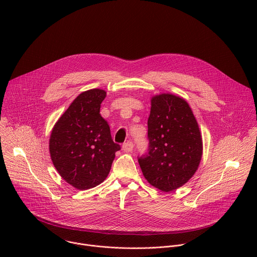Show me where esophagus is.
I'll use <instances>...</instances> for the list:
<instances>
[{
    "mask_svg": "<svg viewBox=\"0 0 257 257\" xmlns=\"http://www.w3.org/2000/svg\"><path fill=\"white\" fill-rule=\"evenodd\" d=\"M122 149H123V151H124L125 153H130V152H132V150H133V143H132L131 141H127V142H125V143L123 144Z\"/></svg>",
    "mask_w": 257,
    "mask_h": 257,
    "instance_id": "obj_1",
    "label": "esophagus"
}]
</instances>
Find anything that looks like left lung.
<instances>
[{"instance_id":"8db88e82","label":"left lung","mask_w":257,"mask_h":257,"mask_svg":"<svg viewBox=\"0 0 257 257\" xmlns=\"http://www.w3.org/2000/svg\"><path fill=\"white\" fill-rule=\"evenodd\" d=\"M148 128L149 149L138 157L143 176L160 190L174 191L199 166L202 140L198 124L184 99L164 93L152 98Z\"/></svg>"}]
</instances>
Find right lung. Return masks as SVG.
<instances>
[{"label": "right lung", "mask_w": 257, "mask_h": 257, "mask_svg": "<svg viewBox=\"0 0 257 257\" xmlns=\"http://www.w3.org/2000/svg\"><path fill=\"white\" fill-rule=\"evenodd\" d=\"M102 89L79 94L56 123L50 154L61 177L79 190L97 186L111 170L121 146L112 139L108 123L100 116Z\"/></svg>", "instance_id": "right-lung-1"}]
</instances>
